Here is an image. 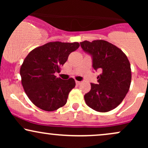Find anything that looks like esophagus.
<instances>
[{
	"label": "esophagus",
	"mask_w": 148,
	"mask_h": 148,
	"mask_svg": "<svg viewBox=\"0 0 148 148\" xmlns=\"http://www.w3.org/2000/svg\"><path fill=\"white\" fill-rule=\"evenodd\" d=\"M76 85H78V86H79V85H80L81 84V81H76Z\"/></svg>",
	"instance_id": "34e87169"
}]
</instances>
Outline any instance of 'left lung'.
I'll use <instances>...</instances> for the list:
<instances>
[{
    "label": "left lung",
    "mask_w": 148,
    "mask_h": 148,
    "mask_svg": "<svg viewBox=\"0 0 148 148\" xmlns=\"http://www.w3.org/2000/svg\"><path fill=\"white\" fill-rule=\"evenodd\" d=\"M83 50L92 56V67L101 71L98 84L84 95L86 104L98 112L114 109L123 101L130 88L132 71L127 56L120 49L102 40L80 42Z\"/></svg>",
    "instance_id": "obj_1"
}]
</instances>
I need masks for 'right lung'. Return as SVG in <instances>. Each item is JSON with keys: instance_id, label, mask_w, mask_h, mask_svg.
<instances>
[{"instance_id": "1", "label": "right lung", "mask_w": 148, "mask_h": 148, "mask_svg": "<svg viewBox=\"0 0 148 148\" xmlns=\"http://www.w3.org/2000/svg\"><path fill=\"white\" fill-rule=\"evenodd\" d=\"M79 42H51L32 50L20 68L21 84L33 103L46 111H53L67 103L69 93L75 87L74 79L62 80L55 76Z\"/></svg>"}]
</instances>
